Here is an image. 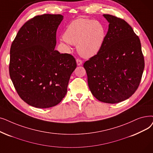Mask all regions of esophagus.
<instances>
[{
  "instance_id": "1",
  "label": "esophagus",
  "mask_w": 153,
  "mask_h": 153,
  "mask_svg": "<svg viewBox=\"0 0 153 153\" xmlns=\"http://www.w3.org/2000/svg\"><path fill=\"white\" fill-rule=\"evenodd\" d=\"M76 62H77V65H81L82 64V61L80 59H76Z\"/></svg>"
}]
</instances>
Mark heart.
<instances>
[{
    "mask_svg": "<svg viewBox=\"0 0 153 153\" xmlns=\"http://www.w3.org/2000/svg\"><path fill=\"white\" fill-rule=\"evenodd\" d=\"M106 37L104 25L99 21L89 19H77L66 29L64 39L65 43L77 45L82 57L90 58L101 51Z\"/></svg>",
    "mask_w": 153,
    "mask_h": 153,
    "instance_id": "b5f03b06",
    "label": "heart"
}]
</instances>
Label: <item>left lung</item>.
<instances>
[{"mask_svg":"<svg viewBox=\"0 0 153 153\" xmlns=\"http://www.w3.org/2000/svg\"><path fill=\"white\" fill-rule=\"evenodd\" d=\"M109 29L102 47L84 64L91 92L103 102L115 104L129 98L138 88L144 68L140 39L130 25L104 14Z\"/></svg>","mask_w":153,"mask_h":153,"instance_id":"left-lung-1","label":"left lung"}]
</instances>
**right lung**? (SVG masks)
Returning <instances> with one entry per match:
<instances>
[{
  "label": "right lung",
  "instance_id": "right-lung-1",
  "mask_svg": "<svg viewBox=\"0 0 153 153\" xmlns=\"http://www.w3.org/2000/svg\"><path fill=\"white\" fill-rule=\"evenodd\" d=\"M61 14L29 19L20 29L10 51L9 74L19 97L33 107L48 108L65 97L75 58L54 50Z\"/></svg>",
  "mask_w": 153,
  "mask_h": 153
}]
</instances>
